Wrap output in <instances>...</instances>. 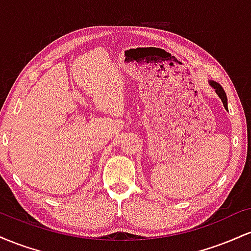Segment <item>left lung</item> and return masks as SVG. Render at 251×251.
<instances>
[{"instance_id": "left-lung-1", "label": "left lung", "mask_w": 251, "mask_h": 251, "mask_svg": "<svg viewBox=\"0 0 251 251\" xmlns=\"http://www.w3.org/2000/svg\"><path fill=\"white\" fill-rule=\"evenodd\" d=\"M210 85L212 86L216 89V93L218 94V97L221 98L222 102H223L224 107H226V109H227V99H226V92H224V89L222 88V86L220 85V83L215 82V81H210Z\"/></svg>"}]
</instances>
